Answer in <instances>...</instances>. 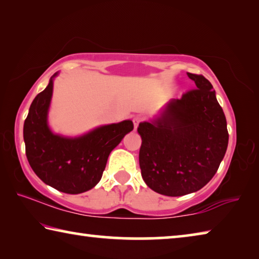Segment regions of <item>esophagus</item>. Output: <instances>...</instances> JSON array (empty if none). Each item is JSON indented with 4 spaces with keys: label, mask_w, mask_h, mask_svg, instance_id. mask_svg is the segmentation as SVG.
<instances>
[{
    "label": "esophagus",
    "mask_w": 259,
    "mask_h": 259,
    "mask_svg": "<svg viewBox=\"0 0 259 259\" xmlns=\"http://www.w3.org/2000/svg\"><path fill=\"white\" fill-rule=\"evenodd\" d=\"M133 121H134V126H135V130H137V128H138L139 123H140V122H142V117H140V116H135Z\"/></svg>",
    "instance_id": "1"
}]
</instances>
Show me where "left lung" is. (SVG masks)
<instances>
[{
  "mask_svg": "<svg viewBox=\"0 0 259 259\" xmlns=\"http://www.w3.org/2000/svg\"><path fill=\"white\" fill-rule=\"evenodd\" d=\"M196 89L171 99L142 122L139 165L146 185L166 196L196 192L211 181L227 150L226 117L203 75L187 73Z\"/></svg>",
  "mask_w": 259,
  "mask_h": 259,
  "instance_id": "8db88e82",
  "label": "left lung"
}]
</instances>
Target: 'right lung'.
Segmentation results:
<instances>
[{"mask_svg": "<svg viewBox=\"0 0 259 259\" xmlns=\"http://www.w3.org/2000/svg\"><path fill=\"white\" fill-rule=\"evenodd\" d=\"M34 98L24 123L26 156L33 171L47 185L67 194H80L102 179L109 153L134 129L130 120L100 125L78 137L52 133L48 113L54 78Z\"/></svg>", "mask_w": 259, "mask_h": 259, "instance_id": "obj_1", "label": "right lung"}]
</instances>
